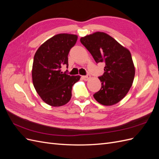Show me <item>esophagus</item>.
<instances>
[{
	"label": "esophagus",
	"instance_id": "34e87169",
	"mask_svg": "<svg viewBox=\"0 0 159 159\" xmlns=\"http://www.w3.org/2000/svg\"><path fill=\"white\" fill-rule=\"evenodd\" d=\"M83 79L85 80V81H88L90 78H91V76L89 75H84L83 77Z\"/></svg>",
	"mask_w": 159,
	"mask_h": 159
}]
</instances>
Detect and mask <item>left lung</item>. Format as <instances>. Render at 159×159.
<instances>
[{"instance_id":"obj_1","label":"left lung","mask_w":159,"mask_h":159,"mask_svg":"<svg viewBox=\"0 0 159 159\" xmlns=\"http://www.w3.org/2000/svg\"><path fill=\"white\" fill-rule=\"evenodd\" d=\"M96 63L105 62L103 74L99 77L100 90L93 95L100 104L110 106L119 103L132 86L135 69L131 52L103 32H96L80 38Z\"/></svg>"}]
</instances>
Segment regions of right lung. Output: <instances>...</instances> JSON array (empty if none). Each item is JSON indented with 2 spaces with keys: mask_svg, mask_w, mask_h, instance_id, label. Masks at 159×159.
<instances>
[{
  "mask_svg": "<svg viewBox=\"0 0 159 159\" xmlns=\"http://www.w3.org/2000/svg\"><path fill=\"white\" fill-rule=\"evenodd\" d=\"M78 40L75 34H58L38 48L34 57L32 77L34 87L48 105L60 107L71 98L72 86L80 75L63 74L61 68L68 67V54Z\"/></svg>",
  "mask_w": 159,
  "mask_h": 159,
  "instance_id": "add662e5",
  "label": "right lung"
}]
</instances>
